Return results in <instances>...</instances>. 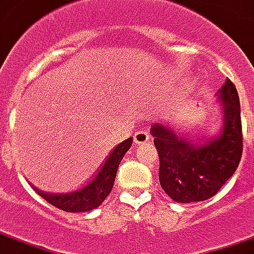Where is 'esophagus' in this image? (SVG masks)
<instances>
[{
	"label": "esophagus",
	"instance_id": "esophagus-1",
	"mask_svg": "<svg viewBox=\"0 0 254 254\" xmlns=\"http://www.w3.org/2000/svg\"><path fill=\"white\" fill-rule=\"evenodd\" d=\"M133 140H134V143H137V144H143V143H147V141L150 140V133L147 132V130H146V129L137 130V132H134Z\"/></svg>",
	"mask_w": 254,
	"mask_h": 254
}]
</instances>
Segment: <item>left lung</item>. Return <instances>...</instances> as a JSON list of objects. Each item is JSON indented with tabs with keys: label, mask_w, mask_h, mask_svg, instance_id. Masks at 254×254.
I'll return each mask as SVG.
<instances>
[{
	"label": "left lung",
	"mask_w": 254,
	"mask_h": 254,
	"mask_svg": "<svg viewBox=\"0 0 254 254\" xmlns=\"http://www.w3.org/2000/svg\"><path fill=\"white\" fill-rule=\"evenodd\" d=\"M224 129L204 144H194L167 125L154 124L151 134L160 157L158 178L164 192L178 203L203 201L213 197L234 175L243 150L241 104L235 84L222 86Z\"/></svg>",
	"instance_id": "obj_1"
}]
</instances>
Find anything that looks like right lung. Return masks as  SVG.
<instances>
[{"label":"right lung","instance_id":"obj_1","mask_svg":"<svg viewBox=\"0 0 254 254\" xmlns=\"http://www.w3.org/2000/svg\"><path fill=\"white\" fill-rule=\"evenodd\" d=\"M133 143V139L129 137L125 141L120 143L115 149L110 153L107 160L100 168L97 175L91 181L89 185H86L79 190L69 193H61V194H54V193L41 192L39 189L33 188L37 194H40L43 199L48 201L51 206L60 208L62 211L68 213H83V211H90L97 208L105 197L113 190L114 181L117 177V171L120 167L121 160L124 158L125 153L130 149Z\"/></svg>","mask_w":254,"mask_h":254}]
</instances>
